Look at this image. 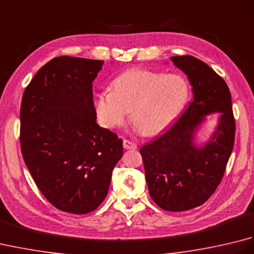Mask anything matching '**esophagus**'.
<instances>
[{"instance_id":"obj_1","label":"esophagus","mask_w":254,"mask_h":254,"mask_svg":"<svg viewBox=\"0 0 254 254\" xmlns=\"http://www.w3.org/2000/svg\"><path fill=\"white\" fill-rule=\"evenodd\" d=\"M123 147L126 149H136L137 148L136 144H134L131 141H127V139H124L123 141Z\"/></svg>"}]
</instances>
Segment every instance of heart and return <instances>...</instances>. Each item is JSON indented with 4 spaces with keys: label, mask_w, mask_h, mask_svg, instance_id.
Here are the masks:
<instances>
[{
    "label": "heart",
    "mask_w": 254,
    "mask_h": 254,
    "mask_svg": "<svg viewBox=\"0 0 254 254\" xmlns=\"http://www.w3.org/2000/svg\"><path fill=\"white\" fill-rule=\"evenodd\" d=\"M190 88L179 74L135 68L113 80L112 90L95 96L99 123L106 128L120 127L131 110V122L145 136L164 132L187 105Z\"/></svg>",
    "instance_id": "b5f03b06"
}]
</instances>
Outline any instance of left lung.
I'll return each instance as SVG.
<instances>
[{
  "mask_svg": "<svg viewBox=\"0 0 254 254\" xmlns=\"http://www.w3.org/2000/svg\"><path fill=\"white\" fill-rule=\"evenodd\" d=\"M192 86L193 100L178 121L139 150L149 195L159 207L182 212L202 205L216 190L235 142V119L227 84L192 56L171 57ZM220 117L206 141L197 132L208 115Z\"/></svg>",
  "mask_w": 254,
  "mask_h": 254,
  "instance_id": "8db88e82",
  "label": "left lung"
}]
</instances>
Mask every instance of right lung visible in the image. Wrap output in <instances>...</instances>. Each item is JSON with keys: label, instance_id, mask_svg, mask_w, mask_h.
<instances>
[{"label": "right lung", "instance_id": "add662e5", "mask_svg": "<svg viewBox=\"0 0 254 254\" xmlns=\"http://www.w3.org/2000/svg\"><path fill=\"white\" fill-rule=\"evenodd\" d=\"M104 61L58 57L36 73L20 107L27 168L53 206L87 214L104 201L122 158V139L100 127L93 82Z\"/></svg>", "mask_w": 254, "mask_h": 254}]
</instances>
